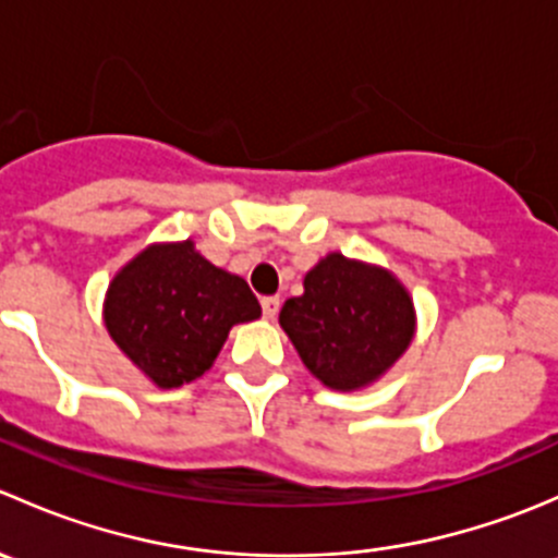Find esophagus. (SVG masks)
<instances>
[{
  "mask_svg": "<svg viewBox=\"0 0 558 558\" xmlns=\"http://www.w3.org/2000/svg\"><path fill=\"white\" fill-rule=\"evenodd\" d=\"M278 311H280V300H278V296H264V300H262V313H264V318L272 320L275 315H278Z\"/></svg>",
  "mask_w": 558,
  "mask_h": 558,
  "instance_id": "1",
  "label": "esophagus"
}]
</instances>
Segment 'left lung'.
Returning <instances> with one entry per match:
<instances>
[{"instance_id": "8db88e82", "label": "left lung", "mask_w": 558, "mask_h": 558, "mask_svg": "<svg viewBox=\"0 0 558 558\" xmlns=\"http://www.w3.org/2000/svg\"><path fill=\"white\" fill-rule=\"evenodd\" d=\"M286 300L280 329L331 391H362L402 359L415 337L413 296L380 264L326 253Z\"/></svg>"}]
</instances>
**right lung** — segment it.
I'll return each mask as SVG.
<instances>
[{"label": "right lung", "instance_id": "1", "mask_svg": "<svg viewBox=\"0 0 558 558\" xmlns=\"http://www.w3.org/2000/svg\"><path fill=\"white\" fill-rule=\"evenodd\" d=\"M258 315L245 280L207 262L194 240L143 247L110 280L102 305L107 335L156 388L205 375L229 329Z\"/></svg>", "mask_w": 558, "mask_h": 558}]
</instances>
